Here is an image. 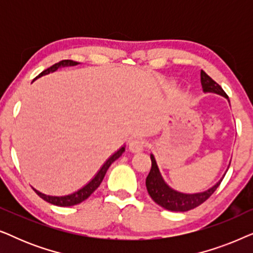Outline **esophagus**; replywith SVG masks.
I'll return each instance as SVG.
<instances>
[{
  "mask_svg": "<svg viewBox=\"0 0 253 253\" xmlns=\"http://www.w3.org/2000/svg\"><path fill=\"white\" fill-rule=\"evenodd\" d=\"M145 148V141L140 138H137V139H133L130 141L129 144V150L132 152V153H138V152H141Z\"/></svg>",
  "mask_w": 253,
  "mask_h": 253,
  "instance_id": "obj_1",
  "label": "esophagus"
}]
</instances>
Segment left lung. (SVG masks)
I'll list each match as a JSON object with an SVG mask.
<instances>
[{
  "label": "left lung",
  "instance_id": "1",
  "mask_svg": "<svg viewBox=\"0 0 253 253\" xmlns=\"http://www.w3.org/2000/svg\"><path fill=\"white\" fill-rule=\"evenodd\" d=\"M200 83H202V87L204 93H215L223 98L228 99V95L226 92L223 91L222 87L213 81L205 71L200 72ZM229 102V100H228ZM151 160H152V167L150 170V174L146 177V188L148 191V195L151 196V198L154 200L158 205H160L164 209L168 211H172V212H186L195 207L202 205L204 202H206L211 196L213 195L214 191L217 189V186L220 185V183L222 182V179L226 175L224 172L222 177L217 181L213 186H211L210 189L205 190V191L195 192V193H185L177 191V190L172 189L171 186H169L166 181L162 177L160 170H159L157 160H155L154 155L151 154ZM230 165V164H229ZM229 168V166H228Z\"/></svg>",
  "mask_w": 253,
  "mask_h": 253
}]
</instances>
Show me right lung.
Listing matches in <instances>:
<instances>
[{
	"label": "right lung",
	"mask_w": 253,
	"mask_h": 253,
	"mask_svg": "<svg viewBox=\"0 0 253 253\" xmlns=\"http://www.w3.org/2000/svg\"><path fill=\"white\" fill-rule=\"evenodd\" d=\"M78 64H79L78 62H75V61H71V60L60 61L58 63H55L54 65H51L50 68H48L44 71L41 72V74L38 76V77L33 79V81H36V79L42 77V76L53 74V72L57 71L58 69H61V68L75 67V65H78ZM124 151H126V145H123L122 147H120L119 150L115 152V153L112 154L108 159H107L105 164L101 166V168L99 169L98 172H96V174L94 175V177H93L91 181H89L88 183H86V184L83 186V188L78 189L77 191L70 193V195L50 196V195H46V193L38 191V190L34 189V188H33V190L37 192L38 196L41 197V198H42L43 200H46L47 203L53 204V205L61 206V207H69V206L77 205V204H81L82 202H84L85 199H87L88 197L91 196L92 193L99 188V185L101 184L103 177H105L107 170H108V168L110 167V165H112L115 160H117V159H119L121 155L123 154Z\"/></svg>",
	"instance_id": "add662e5"
}]
</instances>
